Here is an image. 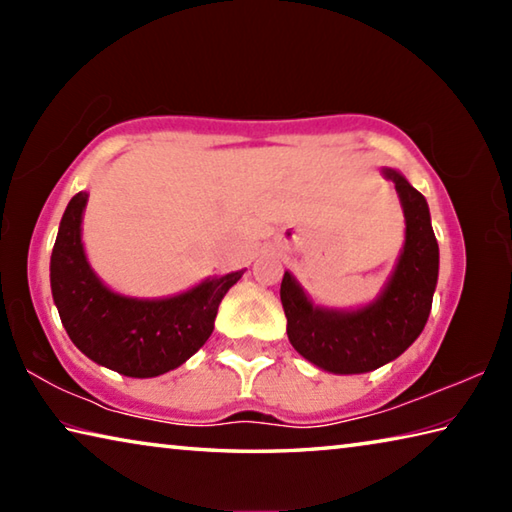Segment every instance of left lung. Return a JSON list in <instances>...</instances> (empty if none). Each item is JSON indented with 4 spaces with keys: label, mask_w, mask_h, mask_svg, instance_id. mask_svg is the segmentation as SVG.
<instances>
[{
    "label": "left lung",
    "mask_w": 512,
    "mask_h": 512,
    "mask_svg": "<svg viewBox=\"0 0 512 512\" xmlns=\"http://www.w3.org/2000/svg\"><path fill=\"white\" fill-rule=\"evenodd\" d=\"M386 178L395 183L404 207L406 244L377 302L352 314L325 311L311 305L289 273L282 277L280 298L291 345L314 366L339 375L370 372L400 357L427 325L436 291L438 241L427 201L397 171L386 169Z\"/></svg>",
    "instance_id": "1"
}]
</instances>
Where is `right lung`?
<instances>
[{"label":"right lung","mask_w":512,"mask_h":512,"mask_svg":"<svg viewBox=\"0 0 512 512\" xmlns=\"http://www.w3.org/2000/svg\"><path fill=\"white\" fill-rule=\"evenodd\" d=\"M85 201V192L69 201L51 253V293L69 339L85 357L126 377H158L178 368L210 339L221 300L244 271L167 300L117 296L85 262Z\"/></svg>","instance_id":"add662e5"}]
</instances>
